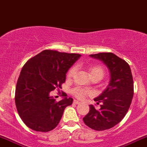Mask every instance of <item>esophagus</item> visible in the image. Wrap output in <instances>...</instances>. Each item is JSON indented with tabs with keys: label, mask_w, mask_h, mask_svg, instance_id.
<instances>
[{
	"label": "esophagus",
	"mask_w": 147,
	"mask_h": 147,
	"mask_svg": "<svg viewBox=\"0 0 147 147\" xmlns=\"http://www.w3.org/2000/svg\"><path fill=\"white\" fill-rule=\"evenodd\" d=\"M80 103V102L78 101V100H74L73 101V104H75V105H78V104H79Z\"/></svg>",
	"instance_id": "esophagus-1"
}]
</instances>
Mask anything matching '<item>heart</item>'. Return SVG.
Returning a JSON list of instances; mask_svg holds the SVG:
<instances>
[{
	"mask_svg": "<svg viewBox=\"0 0 147 147\" xmlns=\"http://www.w3.org/2000/svg\"><path fill=\"white\" fill-rule=\"evenodd\" d=\"M75 67H72L69 70L68 73H67V78H70L73 76L74 73H75ZM88 72H89L90 76H92V75H100L101 76H102L103 74H104V69L102 68V67L100 65H93L90 66L88 67ZM88 93V92L87 90L84 89V88H79V87H77V88H73L72 90V95L77 97L78 99H83L84 96Z\"/></svg>",
	"mask_w": 147,
	"mask_h": 147,
	"instance_id": "1",
	"label": "heart"
}]
</instances>
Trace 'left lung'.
<instances>
[{
  "label": "left lung",
  "instance_id": "obj_1",
  "mask_svg": "<svg viewBox=\"0 0 147 147\" xmlns=\"http://www.w3.org/2000/svg\"><path fill=\"white\" fill-rule=\"evenodd\" d=\"M90 57L102 61L110 72V83L94 101L102 102L99 110L90 105L83 120L90 128L102 131L119 123L127 113L133 97V79L129 64L112 53L92 54Z\"/></svg>",
  "mask_w": 147,
  "mask_h": 147
}]
</instances>
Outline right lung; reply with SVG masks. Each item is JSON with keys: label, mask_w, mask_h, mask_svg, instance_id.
<instances>
[{"label": "right lung", "mask_w": 147, "mask_h": 147, "mask_svg": "<svg viewBox=\"0 0 147 147\" xmlns=\"http://www.w3.org/2000/svg\"><path fill=\"white\" fill-rule=\"evenodd\" d=\"M80 56L45 50L25 64L16 86L15 104L26 126L35 131L48 132L59 125L73 99L64 96L56 102L50 93L61 87L66 73Z\"/></svg>", "instance_id": "right-lung-1"}]
</instances>
